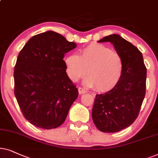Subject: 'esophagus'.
<instances>
[{"instance_id":"34e87169","label":"esophagus","mask_w":158,"mask_h":158,"mask_svg":"<svg viewBox=\"0 0 158 158\" xmlns=\"http://www.w3.org/2000/svg\"><path fill=\"white\" fill-rule=\"evenodd\" d=\"M78 91H79V93L80 94L86 93V92H87V90H86L85 89H84V88H82V87H78Z\"/></svg>"}]
</instances>
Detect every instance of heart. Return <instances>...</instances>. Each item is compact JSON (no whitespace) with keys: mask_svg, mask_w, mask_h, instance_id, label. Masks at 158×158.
I'll list each match as a JSON object with an SVG mask.
<instances>
[{"mask_svg":"<svg viewBox=\"0 0 158 158\" xmlns=\"http://www.w3.org/2000/svg\"><path fill=\"white\" fill-rule=\"evenodd\" d=\"M65 64L66 74L71 81H77L87 72L85 85L101 92L110 91L118 85L123 69V60L117 52L96 43L81 49L79 56H69Z\"/></svg>","mask_w":158,"mask_h":158,"instance_id":"obj_1","label":"heart"}]
</instances>
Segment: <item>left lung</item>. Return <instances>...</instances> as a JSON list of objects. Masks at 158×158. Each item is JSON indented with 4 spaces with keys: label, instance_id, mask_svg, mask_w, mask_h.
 I'll list each match as a JSON object with an SVG mask.
<instances>
[{
    "label": "left lung",
    "instance_id": "8db88e82",
    "mask_svg": "<svg viewBox=\"0 0 158 158\" xmlns=\"http://www.w3.org/2000/svg\"><path fill=\"white\" fill-rule=\"evenodd\" d=\"M98 42L112 43L123 64L119 82L110 91L97 94L92 112L100 131L113 133L129 127L137 118L146 92L147 69L142 52L120 35L113 34Z\"/></svg>",
    "mask_w": 158,
    "mask_h": 158
}]
</instances>
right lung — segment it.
<instances>
[{"instance_id":"add662e5","label":"right lung","mask_w":158,"mask_h":158,"mask_svg":"<svg viewBox=\"0 0 158 158\" xmlns=\"http://www.w3.org/2000/svg\"><path fill=\"white\" fill-rule=\"evenodd\" d=\"M77 44L57 32L35 35L19 54L14 67V94L25 118L44 129L66 120L78 89L66 72L64 55Z\"/></svg>"}]
</instances>
